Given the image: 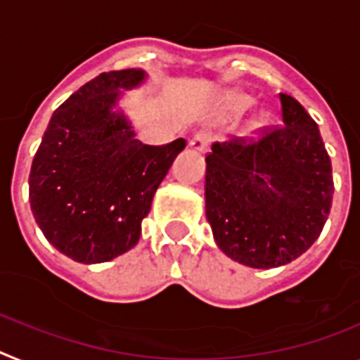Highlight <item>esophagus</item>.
<instances>
[{"instance_id": "34e87169", "label": "esophagus", "mask_w": 360, "mask_h": 360, "mask_svg": "<svg viewBox=\"0 0 360 360\" xmlns=\"http://www.w3.org/2000/svg\"><path fill=\"white\" fill-rule=\"evenodd\" d=\"M208 143H210V135H208L207 131H199V134H195L194 137L190 139V148H192L194 152H205Z\"/></svg>"}]
</instances>
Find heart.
<instances>
[{
    "mask_svg": "<svg viewBox=\"0 0 360 360\" xmlns=\"http://www.w3.org/2000/svg\"><path fill=\"white\" fill-rule=\"evenodd\" d=\"M240 104H241V105H249L250 101H249V98H247V96H241V98H240Z\"/></svg>",
    "mask_w": 360,
    "mask_h": 360,
    "instance_id": "1",
    "label": "heart"
}]
</instances>
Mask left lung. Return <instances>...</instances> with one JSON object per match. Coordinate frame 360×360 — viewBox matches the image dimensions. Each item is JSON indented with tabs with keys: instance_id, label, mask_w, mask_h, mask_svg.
I'll list each match as a JSON object with an SVG mask.
<instances>
[{
	"instance_id": "obj_1",
	"label": "left lung",
	"mask_w": 360,
	"mask_h": 360,
	"mask_svg": "<svg viewBox=\"0 0 360 360\" xmlns=\"http://www.w3.org/2000/svg\"><path fill=\"white\" fill-rule=\"evenodd\" d=\"M283 126L258 139L214 143L205 208L217 247L238 264L280 267L324 229L333 199L331 161L304 105L280 93Z\"/></svg>"
}]
</instances>
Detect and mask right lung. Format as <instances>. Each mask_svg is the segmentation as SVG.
<instances>
[{
  "mask_svg": "<svg viewBox=\"0 0 360 360\" xmlns=\"http://www.w3.org/2000/svg\"><path fill=\"white\" fill-rule=\"evenodd\" d=\"M144 78L143 69H122L84 84L53 113L32 161V216L51 245L80 264L110 262L137 245L155 190L186 146L185 139L143 144L113 110Z\"/></svg>",
  "mask_w": 360,
  "mask_h": 360,
  "instance_id": "add662e5",
  "label": "right lung"
}]
</instances>
